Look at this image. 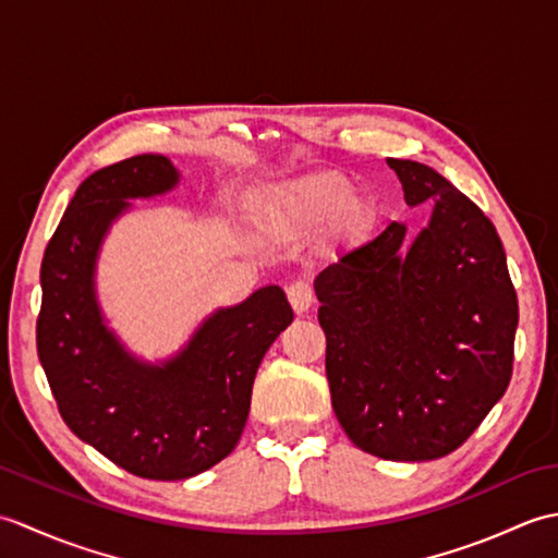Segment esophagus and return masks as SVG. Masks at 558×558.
Returning a JSON list of instances; mask_svg holds the SVG:
<instances>
[{
	"instance_id": "esophagus-1",
	"label": "esophagus",
	"mask_w": 558,
	"mask_h": 558,
	"mask_svg": "<svg viewBox=\"0 0 558 558\" xmlns=\"http://www.w3.org/2000/svg\"><path fill=\"white\" fill-rule=\"evenodd\" d=\"M288 300L294 314H304L310 312V306L314 304V290L306 280H294L288 286Z\"/></svg>"
}]
</instances>
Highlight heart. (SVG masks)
Masks as SVG:
<instances>
[{"mask_svg":"<svg viewBox=\"0 0 558 558\" xmlns=\"http://www.w3.org/2000/svg\"><path fill=\"white\" fill-rule=\"evenodd\" d=\"M352 192L354 189L348 177L326 174L272 196L266 204L264 216L278 230H302L340 213L342 225L352 228L366 216L364 201L352 198Z\"/></svg>","mask_w":558,"mask_h":558,"instance_id":"1","label":"heart"}]
</instances>
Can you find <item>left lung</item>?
<instances>
[{"label":"left lung","mask_w":558,"mask_h":558,"mask_svg":"<svg viewBox=\"0 0 558 558\" xmlns=\"http://www.w3.org/2000/svg\"><path fill=\"white\" fill-rule=\"evenodd\" d=\"M408 206L434 204L405 248L390 222L314 280L326 376L350 441L436 460L468 441L513 374L518 298L496 228L446 177L388 158Z\"/></svg>","instance_id":"obj_1"}]
</instances>
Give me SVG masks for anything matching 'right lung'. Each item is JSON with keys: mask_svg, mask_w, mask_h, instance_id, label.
<instances>
[{"mask_svg": "<svg viewBox=\"0 0 558 558\" xmlns=\"http://www.w3.org/2000/svg\"><path fill=\"white\" fill-rule=\"evenodd\" d=\"M180 180L165 156H134L93 172L47 242L35 326L38 357L59 414L81 441L144 480H186L228 458L248 417L252 386L292 306L276 286L220 310L174 360L141 364L102 324L93 272L126 198Z\"/></svg>", "mask_w": 558, "mask_h": 558, "instance_id": "obj_1", "label": "right lung"}]
</instances>
